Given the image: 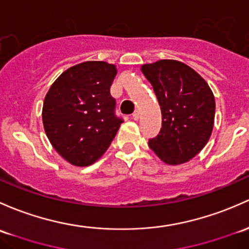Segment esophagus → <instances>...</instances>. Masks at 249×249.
<instances>
[{
  "mask_svg": "<svg viewBox=\"0 0 249 249\" xmlns=\"http://www.w3.org/2000/svg\"><path fill=\"white\" fill-rule=\"evenodd\" d=\"M132 119L133 120H138V119H140V112H138V111L133 112V113H132Z\"/></svg>",
  "mask_w": 249,
  "mask_h": 249,
  "instance_id": "obj_1",
  "label": "esophagus"
}]
</instances>
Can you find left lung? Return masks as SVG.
Returning a JSON list of instances; mask_svg holds the SVG:
<instances>
[{
  "label": "left lung",
  "instance_id": "left-lung-1",
  "mask_svg": "<svg viewBox=\"0 0 249 249\" xmlns=\"http://www.w3.org/2000/svg\"><path fill=\"white\" fill-rule=\"evenodd\" d=\"M159 100L162 127L149 140L167 164H181L206 145L214 122V96L198 72L184 63L161 59L141 68Z\"/></svg>",
  "mask_w": 249,
  "mask_h": 249
}]
</instances>
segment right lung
Returning <instances> with one entry per match:
<instances>
[{"label":"right lung","mask_w":249,"mask_h":249,"mask_svg":"<svg viewBox=\"0 0 249 249\" xmlns=\"http://www.w3.org/2000/svg\"><path fill=\"white\" fill-rule=\"evenodd\" d=\"M116 65L83 62L52 83L43 105V124L52 146L74 166L98 161L116 137L122 118L109 93Z\"/></svg>","instance_id":"right-lung-1"}]
</instances>
